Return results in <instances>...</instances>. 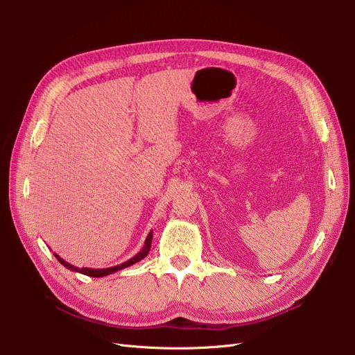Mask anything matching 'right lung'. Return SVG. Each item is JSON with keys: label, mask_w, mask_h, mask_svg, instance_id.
<instances>
[{"label": "right lung", "mask_w": 355, "mask_h": 355, "mask_svg": "<svg viewBox=\"0 0 355 355\" xmlns=\"http://www.w3.org/2000/svg\"><path fill=\"white\" fill-rule=\"evenodd\" d=\"M151 241H153V232H149V234H148V237H146V240H145V245H144V248L141 249V252H138L134 257H130L129 260H126L125 263H121V265H116V266H112V268H106V269L76 268V266H73V265L67 263L66 260H63L59 254L54 253V256H55V259H58L59 262H60L64 268H67V269H70V270H73V272H79V273H83V275H86V276H92V277H102V276H106V275H110V273H115V272H118V270H121V269H125V268H128V266H132V265H135L137 262H139V260H142V259L149 253V249H151Z\"/></svg>", "instance_id": "add662e5"}]
</instances>
